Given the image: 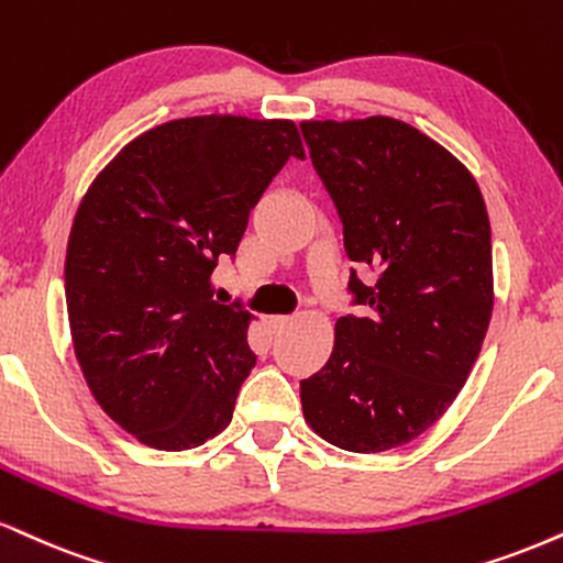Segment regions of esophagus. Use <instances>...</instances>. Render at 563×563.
Instances as JSON below:
<instances>
[{
    "label": "esophagus",
    "mask_w": 563,
    "mask_h": 563,
    "mask_svg": "<svg viewBox=\"0 0 563 563\" xmlns=\"http://www.w3.org/2000/svg\"><path fill=\"white\" fill-rule=\"evenodd\" d=\"M288 322H290V317H288V314H275V317H269V328H273L275 333H280V330L286 328Z\"/></svg>",
    "instance_id": "1"
}]
</instances>
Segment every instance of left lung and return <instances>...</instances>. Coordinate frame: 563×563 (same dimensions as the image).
I'll use <instances>...</instances> for the list:
<instances>
[{
    "label": "left lung",
    "instance_id": "obj_1",
    "mask_svg": "<svg viewBox=\"0 0 563 563\" xmlns=\"http://www.w3.org/2000/svg\"><path fill=\"white\" fill-rule=\"evenodd\" d=\"M333 199L358 314L335 322V349L301 380L303 417L343 451L398 449L453 404L493 314L490 220L470 170L393 118L301 123Z\"/></svg>",
    "mask_w": 563,
    "mask_h": 563
}]
</instances>
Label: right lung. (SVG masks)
<instances>
[{
  "label": "right lung",
  "mask_w": 563,
  "mask_h": 563,
  "mask_svg": "<svg viewBox=\"0 0 563 563\" xmlns=\"http://www.w3.org/2000/svg\"><path fill=\"white\" fill-rule=\"evenodd\" d=\"M290 157L288 120H173L131 141L80 201L65 260L73 346L101 409L141 443L196 449L225 430L254 369L249 311L209 277Z\"/></svg>",
  "instance_id": "1"
}]
</instances>
